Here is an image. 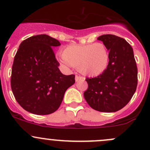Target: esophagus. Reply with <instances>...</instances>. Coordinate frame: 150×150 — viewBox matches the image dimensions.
<instances>
[{
  "label": "esophagus",
  "instance_id": "1",
  "mask_svg": "<svg viewBox=\"0 0 150 150\" xmlns=\"http://www.w3.org/2000/svg\"><path fill=\"white\" fill-rule=\"evenodd\" d=\"M82 80H84L83 77L80 76V75H76V76H75V81H82Z\"/></svg>",
  "mask_w": 150,
  "mask_h": 150
}]
</instances>
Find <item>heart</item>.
Returning <instances> with one entry per match:
<instances>
[{
    "mask_svg": "<svg viewBox=\"0 0 150 150\" xmlns=\"http://www.w3.org/2000/svg\"><path fill=\"white\" fill-rule=\"evenodd\" d=\"M60 62L65 67H78L83 75L97 76L107 69L110 62V52L102 43L69 45L63 49Z\"/></svg>",
    "mask_w": 150,
    "mask_h": 150,
    "instance_id": "b5f03b06",
    "label": "heart"
}]
</instances>
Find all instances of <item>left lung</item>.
<instances>
[{
  "mask_svg": "<svg viewBox=\"0 0 150 150\" xmlns=\"http://www.w3.org/2000/svg\"><path fill=\"white\" fill-rule=\"evenodd\" d=\"M110 51L107 69L95 78H86L84 92L93 110L113 112L123 108L134 96L138 83V69L131 45L122 38L103 35L98 38Z\"/></svg>",
  "mask_w": 150,
  "mask_h": 150,
  "instance_id": "left-lung-1",
  "label": "left lung"
}]
</instances>
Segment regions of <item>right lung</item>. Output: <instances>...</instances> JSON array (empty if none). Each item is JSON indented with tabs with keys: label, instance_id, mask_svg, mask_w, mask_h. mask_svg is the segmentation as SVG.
Returning <instances> with one entry per match:
<instances>
[{
	"label": "right lung",
	"instance_id": "right-lung-1",
	"mask_svg": "<svg viewBox=\"0 0 150 150\" xmlns=\"http://www.w3.org/2000/svg\"><path fill=\"white\" fill-rule=\"evenodd\" d=\"M61 45L47 35L28 38L19 45L12 65L11 86L16 102L26 111L49 115L58 110L75 75H63L53 48Z\"/></svg>",
	"mask_w": 150,
	"mask_h": 150
}]
</instances>
